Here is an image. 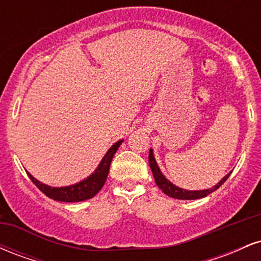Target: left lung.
I'll use <instances>...</instances> for the list:
<instances>
[{
  "mask_svg": "<svg viewBox=\"0 0 261 261\" xmlns=\"http://www.w3.org/2000/svg\"><path fill=\"white\" fill-rule=\"evenodd\" d=\"M148 163H149V167H151L152 173H153L155 184L158 185V188H161L162 190H163V193L167 194V195H168V196L174 197V199H179V200H196V199H201V197L207 196L208 194L214 193L215 190H217V189L220 188L221 185H222L223 182L226 181L227 179H228V176L230 175V173H229V174H227L222 179V180L218 182L216 187H214V188H211V189H207V190L189 191V190H184V189H180V188L175 187V185H173L169 180H167L166 176L162 174L160 168H158L157 163H155V160H154V157H153V152H152V149H149Z\"/></svg>",
  "mask_w": 261,
  "mask_h": 261,
  "instance_id": "left-lung-1",
  "label": "left lung"
}]
</instances>
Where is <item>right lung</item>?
Listing matches in <instances>:
<instances>
[{
    "mask_svg": "<svg viewBox=\"0 0 261 261\" xmlns=\"http://www.w3.org/2000/svg\"><path fill=\"white\" fill-rule=\"evenodd\" d=\"M122 140L118 141L116 143H114L112 147L109 148V151L107 152V154L104 155V158L101 160L99 167L97 170L91 176L85 179L83 181L79 182V184L71 185V187H65V188H51L47 187V185L43 184V182L38 181L37 179L33 178L29 174V178L33 181V184H35L41 193L45 194L46 196H49L50 199L56 200V201H64V202H77V201H85V200L91 199L103 188L104 182L107 180L108 173H109L110 163L114 154L118 151L119 146L121 145Z\"/></svg>",
    "mask_w": 261,
    "mask_h": 261,
    "instance_id": "add662e5",
    "label": "right lung"
}]
</instances>
